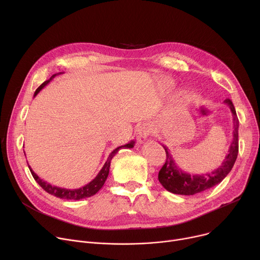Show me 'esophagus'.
Returning <instances> with one entry per match:
<instances>
[{
	"label": "esophagus",
	"instance_id": "esophagus-1",
	"mask_svg": "<svg viewBox=\"0 0 260 260\" xmlns=\"http://www.w3.org/2000/svg\"><path fill=\"white\" fill-rule=\"evenodd\" d=\"M152 129H151V126H148L147 124H143L141 125L138 131H137V141L139 143H144V141L147 139V137L149 136V134H151Z\"/></svg>",
	"mask_w": 260,
	"mask_h": 260
}]
</instances>
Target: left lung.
I'll use <instances>...</instances> for the list:
<instances>
[{"mask_svg":"<svg viewBox=\"0 0 260 260\" xmlns=\"http://www.w3.org/2000/svg\"><path fill=\"white\" fill-rule=\"evenodd\" d=\"M231 109L232 116H233V141H232L228 155L225 156L221 166L214 170L211 173L202 174V175H190L181 171L177 167L176 162L170 152V149L162 145L166 149L167 160L163 165L162 169L159 172L158 179L169 192L177 195H195L209 189L218 183H220L228 174L233 169L234 163L238 155V127L239 121L236 115L235 107L230 99H225L224 102Z\"/></svg>","mask_w":260,"mask_h":260,"instance_id":"left-lung-1","label":"left lung"}]
</instances>
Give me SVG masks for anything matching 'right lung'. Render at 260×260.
I'll list each match as a JSON object with an SVG mask.
<instances>
[{
	"label": "right lung",
	"instance_id": "add662e5",
	"mask_svg": "<svg viewBox=\"0 0 260 260\" xmlns=\"http://www.w3.org/2000/svg\"><path fill=\"white\" fill-rule=\"evenodd\" d=\"M62 73H58V74H54L51 76V78L47 81H45L44 83L42 85H40L38 87V89L36 90L35 92V95L34 97H36V95L42 90L49 82L56 77L57 75H60ZM134 144H135V141H131L124 145L122 146H119L117 148H115L114 151L109 154L106 162L104 163L103 168L100 170V172L98 173V175L94 177V179H92L89 183H87L86 185L82 186V187H79V188H64V187H59V186H56V185H51L50 183L44 181L40 178V177L32 171V169L30 168V166L28 165V168L30 170V173L32 175V177L35 178V180L39 183V185L42 187L44 190H46V192L50 195H53L56 196L58 198H61V199H66V200H80V199H84V198H87V197H90V196H93L94 194H97L99 190L101 189V187L104 185L105 183V180L107 178L108 176V173H109V167H111V161L112 159L114 158V156L120 151V149L123 147V148H133L134 147Z\"/></svg>",
	"mask_w": 260,
	"mask_h": 260
}]
</instances>
